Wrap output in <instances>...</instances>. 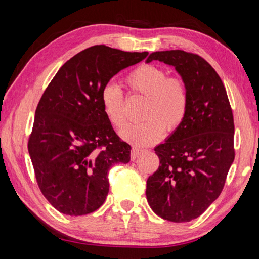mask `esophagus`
<instances>
[{
	"mask_svg": "<svg viewBox=\"0 0 259 259\" xmlns=\"http://www.w3.org/2000/svg\"><path fill=\"white\" fill-rule=\"evenodd\" d=\"M140 153H142V151L139 150V148L137 147H134L133 150H131V160L135 161L137 157L140 155Z\"/></svg>",
	"mask_w": 259,
	"mask_h": 259,
	"instance_id": "obj_1",
	"label": "esophagus"
}]
</instances>
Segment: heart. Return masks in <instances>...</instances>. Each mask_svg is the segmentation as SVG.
Instances as JSON below:
<instances>
[{"label": "heart", "instance_id": "1", "mask_svg": "<svg viewBox=\"0 0 259 259\" xmlns=\"http://www.w3.org/2000/svg\"><path fill=\"white\" fill-rule=\"evenodd\" d=\"M134 94L146 98L142 109V122L121 130V138L144 147L159 140L163 133L172 134L185 120L188 109L187 87L181 77L168 76L163 68L142 65L125 78ZM100 103L107 120L120 129L125 124V99L119 85L108 82L100 93Z\"/></svg>", "mask_w": 259, "mask_h": 259}]
</instances>
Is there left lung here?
<instances>
[{
	"label": "left lung",
	"mask_w": 259,
	"mask_h": 259,
	"mask_svg": "<svg viewBox=\"0 0 259 259\" xmlns=\"http://www.w3.org/2000/svg\"><path fill=\"white\" fill-rule=\"evenodd\" d=\"M185 82L188 109L182 125L157 145L159 169L148 177L146 198L169 222L198 218L216 200L234 161V121L225 87L207 60L191 52H153Z\"/></svg>",
	"instance_id": "8db88e82"
}]
</instances>
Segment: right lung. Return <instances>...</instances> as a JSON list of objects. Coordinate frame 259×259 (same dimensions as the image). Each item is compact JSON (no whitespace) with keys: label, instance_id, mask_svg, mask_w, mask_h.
Returning a JSON list of instances; mask_svg holds the SVG:
<instances>
[{"label":"right lung","instance_id":"right-lung-1","mask_svg":"<svg viewBox=\"0 0 259 259\" xmlns=\"http://www.w3.org/2000/svg\"><path fill=\"white\" fill-rule=\"evenodd\" d=\"M147 55L90 47L67 60L43 93L28 152L42 194L59 212L96 211L108 194L109 169L130 161L131 147L113 130L100 93L121 69Z\"/></svg>","mask_w":259,"mask_h":259}]
</instances>
